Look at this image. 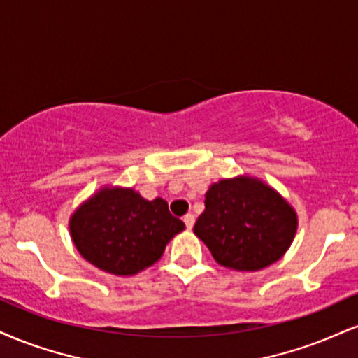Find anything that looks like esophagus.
<instances>
[{"instance_id": "obj_1", "label": "esophagus", "mask_w": 358, "mask_h": 358, "mask_svg": "<svg viewBox=\"0 0 358 358\" xmlns=\"http://www.w3.org/2000/svg\"><path fill=\"white\" fill-rule=\"evenodd\" d=\"M183 222H185V225H187V228H193V225H195V215L187 213L183 217Z\"/></svg>"}]
</instances>
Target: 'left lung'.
I'll list each match as a JSON object with an SVG mask.
<instances>
[{
	"label": "left lung",
	"mask_w": 358,
	"mask_h": 358,
	"mask_svg": "<svg viewBox=\"0 0 358 358\" xmlns=\"http://www.w3.org/2000/svg\"><path fill=\"white\" fill-rule=\"evenodd\" d=\"M193 230L218 264L255 272L283 257L295 236L296 215L273 188L238 176L210 187Z\"/></svg>",
	"instance_id": "8db88e82"
}]
</instances>
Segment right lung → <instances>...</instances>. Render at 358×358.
I'll return each mask as SVG.
<instances>
[{
	"mask_svg": "<svg viewBox=\"0 0 358 358\" xmlns=\"http://www.w3.org/2000/svg\"><path fill=\"white\" fill-rule=\"evenodd\" d=\"M185 228L162 198L148 201L133 190L105 188L73 213L71 238L83 258L113 275L153 265Z\"/></svg>",
	"mask_w": 358,
	"mask_h": 358,
	"instance_id": "right-lung-1",
	"label": "right lung"
}]
</instances>
